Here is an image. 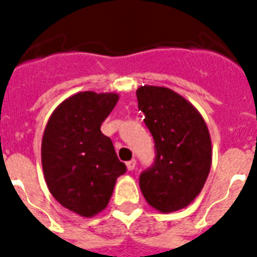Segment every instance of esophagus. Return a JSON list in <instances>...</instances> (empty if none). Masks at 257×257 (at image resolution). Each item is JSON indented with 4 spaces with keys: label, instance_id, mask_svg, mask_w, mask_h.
<instances>
[{
    "label": "esophagus",
    "instance_id": "34e87169",
    "mask_svg": "<svg viewBox=\"0 0 257 257\" xmlns=\"http://www.w3.org/2000/svg\"><path fill=\"white\" fill-rule=\"evenodd\" d=\"M126 167H128L129 171H133V170L136 168V160L132 159V160H129V162H126Z\"/></svg>",
    "mask_w": 257,
    "mask_h": 257
}]
</instances>
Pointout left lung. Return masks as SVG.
I'll return each mask as SVG.
<instances>
[{
  "instance_id": "obj_1",
  "label": "left lung",
  "mask_w": 257,
  "mask_h": 257,
  "mask_svg": "<svg viewBox=\"0 0 257 257\" xmlns=\"http://www.w3.org/2000/svg\"><path fill=\"white\" fill-rule=\"evenodd\" d=\"M136 95L156 154L139 178L143 195L162 213L183 209L201 193L210 171L206 124L189 101L167 87L142 86Z\"/></svg>"
}]
</instances>
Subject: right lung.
<instances>
[{
  "label": "right lung",
  "mask_w": 257,
  "mask_h": 257,
  "mask_svg": "<svg viewBox=\"0 0 257 257\" xmlns=\"http://www.w3.org/2000/svg\"><path fill=\"white\" fill-rule=\"evenodd\" d=\"M118 101L114 93L83 91L67 98L48 120L42 163L51 194L62 206L91 217L109 203L115 179L126 172L101 125Z\"/></svg>",
  "instance_id": "add662e5"
}]
</instances>
